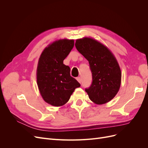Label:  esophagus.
Wrapping results in <instances>:
<instances>
[{"instance_id": "obj_1", "label": "esophagus", "mask_w": 148, "mask_h": 148, "mask_svg": "<svg viewBox=\"0 0 148 148\" xmlns=\"http://www.w3.org/2000/svg\"><path fill=\"white\" fill-rule=\"evenodd\" d=\"M77 81L79 83H82V78H81V77H77Z\"/></svg>"}]
</instances>
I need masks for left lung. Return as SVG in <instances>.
<instances>
[{
    "mask_svg": "<svg viewBox=\"0 0 148 148\" xmlns=\"http://www.w3.org/2000/svg\"><path fill=\"white\" fill-rule=\"evenodd\" d=\"M75 47L88 60L92 73V84L85 91L96 104L109 102L117 95L121 84L122 73L112 52L91 38L77 39Z\"/></svg>",
    "mask_w": 148,
    "mask_h": 148,
    "instance_id": "left-lung-1",
    "label": "left lung"
}]
</instances>
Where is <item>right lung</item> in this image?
<instances>
[{
    "label": "right lung",
    "instance_id": "right-lung-1",
    "mask_svg": "<svg viewBox=\"0 0 148 148\" xmlns=\"http://www.w3.org/2000/svg\"><path fill=\"white\" fill-rule=\"evenodd\" d=\"M74 46L73 39H59L44 49L39 59L36 78L40 94L44 101L60 107L70 99L80 84L70 76V69L64 60Z\"/></svg>",
    "mask_w": 148,
    "mask_h": 148
}]
</instances>
